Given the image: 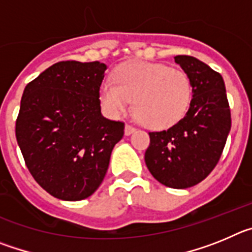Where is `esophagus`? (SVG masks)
Returning <instances> with one entry per match:
<instances>
[{
  "label": "esophagus",
  "mask_w": 252,
  "mask_h": 252,
  "mask_svg": "<svg viewBox=\"0 0 252 252\" xmlns=\"http://www.w3.org/2000/svg\"><path fill=\"white\" fill-rule=\"evenodd\" d=\"M135 131H136V128L133 127V126H131V125H126V126H125V135H126V136L133 133Z\"/></svg>",
  "instance_id": "1"
}]
</instances>
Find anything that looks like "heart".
Listing matches in <instances>:
<instances>
[{"instance_id": "heart-1", "label": "heart", "mask_w": 252, "mask_h": 252, "mask_svg": "<svg viewBox=\"0 0 252 252\" xmlns=\"http://www.w3.org/2000/svg\"><path fill=\"white\" fill-rule=\"evenodd\" d=\"M115 82L104 81L99 95L110 112L133 111L153 128L170 127L186 116L192 101V82L184 70L161 63L131 62L117 66Z\"/></svg>"}]
</instances>
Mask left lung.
<instances>
[{"label":"left lung","mask_w":252,"mask_h":252,"mask_svg":"<svg viewBox=\"0 0 252 252\" xmlns=\"http://www.w3.org/2000/svg\"><path fill=\"white\" fill-rule=\"evenodd\" d=\"M192 82L193 98L183 119L168 130L149 132V171L169 188L201 183L217 165L231 130V111L223 78L194 57L177 55Z\"/></svg>","instance_id":"left-lung-1"}]
</instances>
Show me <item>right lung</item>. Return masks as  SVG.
<instances>
[{
    "label": "right lung",
    "mask_w": 252,
    "mask_h": 252,
    "mask_svg": "<svg viewBox=\"0 0 252 252\" xmlns=\"http://www.w3.org/2000/svg\"><path fill=\"white\" fill-rule=\"evenodd\" d=\"M106 64L66 60L24 90L16 140L29 171L49 194L82 201L98 189L125 124L101 113Z\"/></svg>",
    "instance_id": "right-lung-1"
}]
</instances>
